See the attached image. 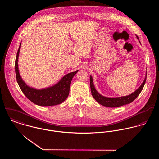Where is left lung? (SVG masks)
Returning <instances> with one entry per match:
<instances>
[{
    "label": "left lung",
    "instance_id": "8db88e82",
    "mask_svg": "<svg viewBox=\"0 0 159 159\" xmlns=\"http://www.w3.org/2000/svg\"><path fill=\"white\" fill-rule=\"evenodd\" d=\"M137 39H138V37L136 36ZM146 80V75L145 77V79L143 81V83L141 84V85L136 89V91L132 93L127 95V96H123V97H119L116 98H110V97H106L102 95H100L97 90L95 89L93 83V79L92 76H90V86H91V93L93 96V97L95 98V100L100 105L110 107V108H116L119 107L123 106L124 105H127L129 103H130L132 102L136 97L139 95L140 92L143 90V87L145 84Z\"/></svg>",
    "mask_w": 159,
    "mask_h": 159
}]
</instances>
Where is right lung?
Masks as SVG:
<instances>
[{
  "label": "right lung",
  "instance_id": "1",
  "mask_svg": "<svg viewBox=\"0 0 159 159\" xmlns=\"http://www.w3.org/2000/svg\"><path fill=\"white\" fill-rule=\"evenodd\" d=\"M21 43L18 50L15 61V73L18 84L26 97L34 103L43 107L54 106L62 103L69 94L71 80L77 71L65 75L56 84L42 89H36L28 86L23 81L18 70V57Z\"/></svg>",
  "mask_w": 159,
  "mask_h": 159
}]
</instances>
